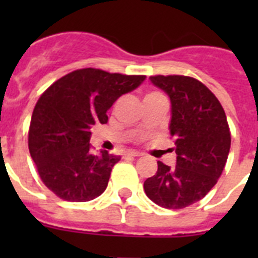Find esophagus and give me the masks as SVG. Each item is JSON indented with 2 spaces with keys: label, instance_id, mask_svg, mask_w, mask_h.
<instances>
[{
  "label": "esophagus",
  "instance_id": "obj_1",
  "mask_svg": "<svg viewBox=\"0 0 258 258\" xmlns=\"http://www.w3.org/2000/svg\"><path fill=\"white\" fill-rule=\"evenodd\" d=\"M138 156H142V154L137 151H127L126 154H125V157H138Z\"/></svg>",
  "mask_w": 258,
  "mask_h": 258
}]
</instances>
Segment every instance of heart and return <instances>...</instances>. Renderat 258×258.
Wrapping results in <instances>:
<instances>
[{
	"label": "heart",
	"instance_id": "1",
	"mask_svg": "<svg viewBox=\"0 0 258 258\" xmlns=\"http://www.w3.org/2000/svg\"><path fill=\"white\" fill-rule=\"evenodd\" d=\"M155 94H159V93H150V94H147L146 97H151V95H155Z\"/></svg>",
	"mask_w": 258,
	"mask_h": 258
}]
</instances>
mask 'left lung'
Returning a JSON list of instances; mask_svg holds the SVG:
<instances>
[{
    "label": "left lung",
    "mask_w": 258,
    "mask_h": 258,
    "mask_svg": "<svg viewBox=\"0 0 258 258\" xmlns=\"http://www.w3.org/2000/svg\"><path fill=\"white\" fill-rule=\"evenodd\" d=\"M172 104L170 136L175 166L157 161L156 174L143 183L157 206L181 209L199 202L217 183L229 156L231 136L222 106L204 84L188 76H151Z\"/></svg>",
    "instance_id": "obj_1"
}]
</instances>
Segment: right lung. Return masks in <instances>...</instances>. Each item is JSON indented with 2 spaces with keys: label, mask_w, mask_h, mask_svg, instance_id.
<instances>
[{
  "label": "right lung",
  "mask_w": 258,
  "mask_h": 258,
  "mask_svg": "<svg viewBox=\"0 0 258 258\" xmlns=\"http://www.w3.org/2000/svg\"><path fill=\"white\" fill-rule=\"evenodd\" d=\"M146 76L84 68L52 84L36 103L28 133L31 157L49 190L67 202H89L103 194L120 156L90 151L93 125Z\"/></svg>",
  "instance_id": "1"
}]
</instances>
